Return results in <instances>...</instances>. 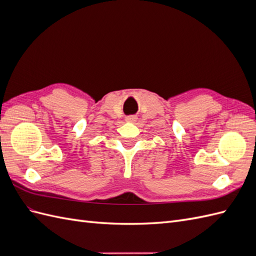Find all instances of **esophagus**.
Returning <instances> with one entry per match:
<instances>
[{"mask_svg":"<svg viewBox=\"0 0 256 256\" xmlns=\"http://www.w3.org/2000/svg\"><path fill=\"white\" fill-rule=\"evenodd\" d=\"M126 120L129 122H134L136 120V116H134V115H131V116H128V118H126Z\"/></svg>","mask_w":256,"mask_h":256,"instance_id":"esophagus-1","label":"esophagus"}]
</instances>
